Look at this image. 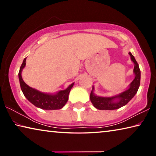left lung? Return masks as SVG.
I'll list each match as a JSON object with an SVG mask.
<instances>
[{"label": "left lung", "mask_w": 156, "mask_h": 156, "mask_svg": "<svg viewBox=\"0 0 156 156\" xmlns=\"http://www.w3.org/2000/svg\"><path fill=\"white\" fill-rule=\"evenodd\" d=\"M130 55L131 59L134 63L133 73H135V78L131 82L127 90L113 97H101L97 96L94 93V87L90 94V100L94 106L100 110H114L125 106L135 96L138 90L140 83V70L139 65L136 62L135 58L131 54ZM117 99V101L115 100Z\"/></svg>", "instance_id": "left-lung-1"}]
</instances>
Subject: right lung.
Returning <instances> with one entry per match:
<instances>
[{"label": "right lung", "instance_id": "obj_1", "mask_svg": "<svg viewBox=\"0 0 156 156\" xmlns=\"http://www.w3.org/2000/svg\"><path fill=\"white\" fill-rule=\"evenodd\" d=\"M25 58L21 65L18 73V78H19L20 88L23 94L31 103H32L36 107L41 108L42 109L45 110H55L60 109L65 106L66 102H67L69 98V94L71 89L73 87V84H70L65 90H61L58 92L56 94H49L41 92L35 89H33L28 86L22 78L21 73L23 68L26 65Z\"/></svg>", "mask_w": 156, "mask_h": 156}]
</instances>
